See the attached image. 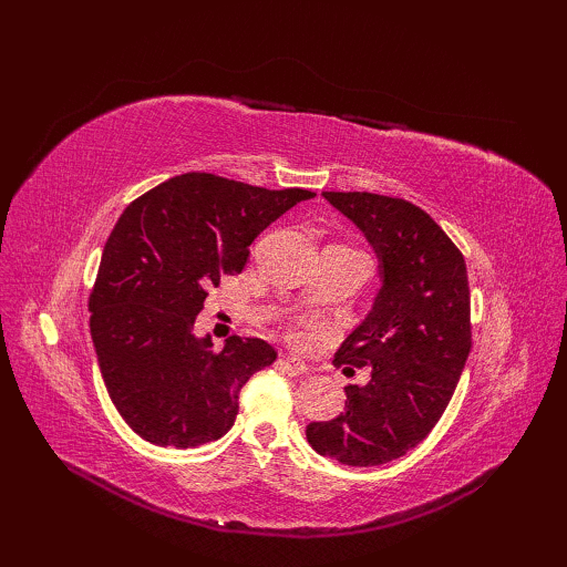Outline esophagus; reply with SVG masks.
<instances>
[{
	"label": "esophagus",
	"instance_id": "1",
	"mask_svg": "<svg viewBox=\"0 0 567 567\" xmlns=\"http://www.w3.org/2000/svg\"><path fill=\"white\" fill-rule=\"evenodd\" d=\"M281 369L288 373V375H302V373H307L310 371V367H307L302 359H298V357H284L281 359Z\"/></svg>",
	"mask_w": 567,
	"mask_h": 567
}]
</instances>
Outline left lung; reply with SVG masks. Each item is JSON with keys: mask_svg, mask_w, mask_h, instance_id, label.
I'll list each match as a JSON object with an SVG mask.
<instances>
[{"mask_svg": "<svg viewBox=\"0 0 567 567\" xmlns=\"http://www.w3.org/2000/svg\"><path fill=\"white\" fill-rule=\"evenodd\" d=\"M367 234L383 262L373 310L336 352L333 367H369L348 385V409L307 425V442L348 466H381L427 437L447 409L471 352V288L463 252L404 198L323 192ZM354 371V369H350Z\"/></svg>", "mask_w": 567, "mask_h": 567, "instance_id": "obj_1", "label": "left lung"}]
</instances>
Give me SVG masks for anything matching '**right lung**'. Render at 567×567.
Instances as JSON below:
<instances>
[{
  "label": "right lung",
  "instance_id": "1",
  "mask_svg": "<svg viewBox=\"0 0 567 567\" xmlns=\"http://www.w3.org/2000/svg\"><path fill=\"white\" fill-rule=\"evenodd\" d=\"M312 196L186 173L120 215L90 293V326L111 402L136 435L188 450L234 425L238 392L277 350L238 336L215 350L194 336V321L210 288L241 274L255 236Z\"/></svg>",
  "mask_w": 567,
  "mask_h": 567
}]
</instances>
